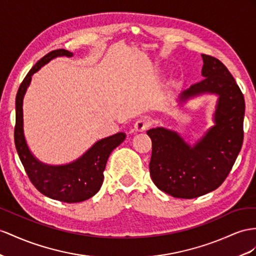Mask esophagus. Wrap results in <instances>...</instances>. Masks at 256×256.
I'll return each instance as SVG.
<instances>
[{
    "label": "esophagus",
    "instance_id": "1",
    "mask_svg": "<svg viewBox=\"0 0 256 256\" xmlns=\"http://www.w3.org/2000/svg\"><path fill=\"white\" fill-rule=\"evenodd\" d=\"M150 126H152V121L148 118H142V119L137 120L134 124V130L136 132H144Z\"/></svg>",
    "mask_w": 256,
    "mask_h": 256
}]
</instances>
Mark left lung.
<instances>
[{
	"label": "left lung",
	"mask_w": 256,
	"mask_h": 256,
	"mask_svg": "<svg viewBox=\"0 0 256 256\" xmlns=\"http://www.w3.org/2000/svg\"><path fill=\"white\" fill-rule=\"evenodd\" d=\"M203 80L182 92L180 104L204 94L218 96L214 126L194 145L175 130H147L152 142L150 176L160 190L192 199L218 188L226 180L244 142V97L225 64L202 54Z\"/></svg>",
	"instance_id": "1"
}]
</instances>
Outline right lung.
Returning a JSON list of instances; mask_svg holds the SVG:
<instances>
[{
	"label": "right lung",
	"mask_w": 256,
	"mask_h": 256,
	"mask_svg": "<svg viewBox=\"0 0 256 256\" xmlns=\"http://www.w3.org/2000/svg\"><path fill=\"white\" fill-rule=\"evenodd\" d=\"M72 57L66 50H52L38 60L26 76L16 95L15 146L22 166L32 184L38 192L50 199L76 203L96 194L102 185L104 171L112 150L126 140L123 132L96 142L80 158L67 164L50 166L36 159L30 152L24 133V97L34 76L44 64L56 57Z\"/></svg>",
	"instance_id": "obj_1"
}]
</instances>
